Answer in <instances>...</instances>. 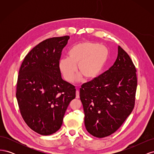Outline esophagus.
<instances>
[{"mask_svg":"<svg viewBox=\"0 0 154 154\" xmlns=\"http://www.w3.org/2000/svg\"><path fill=\"white\" fill-rule=\"evenodd\" d=\"M76 97L77 99L80 98V92H79L78 89H76Z\"/></svg>","mask_w":154,"mask_h":154,"instance_id":"1","label":"esophagus"}]
</instances>
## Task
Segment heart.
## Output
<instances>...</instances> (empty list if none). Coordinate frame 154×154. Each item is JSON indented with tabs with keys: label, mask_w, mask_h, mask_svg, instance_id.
<instances>
[{
	"label": "heart",
	"mask_w": 154,
	"mask_h": 154,
	"mask_svg": "<svg viewBox=\"0 0 154 154\" xmlns=\"http://www.w3.org/2000/svg\"><path fill=\"white\" fill-rule=\"evenodd\" d=\"M69 57H63L59 61V68L64 78L71 82L78 71L81 73L76 80H80L83 76L88 80H94L103 72L109 51L99 44L83 42L74 45L69 49Z\"/></svg>",
	"instance_id": "obj_1"
}]
</instances>
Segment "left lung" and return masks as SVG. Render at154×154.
Segmentation results:
<instances>
[{
    "mask_svg": "<svg viewBox=\"0 0 154 154\" xmlns=\"http://www.w3.org/2000/svg\"><path fill=\"white\" fill-rule=\"evenodd\" d=\"M137 84L136 67L119 45L113 66L80 89L88 132L99 138L115 132L133 110Z\"/></svg>",
    "mask_w": 154,
    "mask_h": 154,
    "instance_id": "8db88e82",
    "label": "left lung"
}]
</instances>
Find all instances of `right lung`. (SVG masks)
<instances>
[{"mask_svg":"<svg viewBox=\"0 0 154 154\" xmlns=\"http://www.w3.org/2000/svg\"><path fill=\"white\" fill-rule=\"evenodd\" d=\"M69 36L53 37L36 45L23 61L16 97L28 127L43 136L60 128L67 106L76 97L75 87L62 78L59 61Z\"/></svg>","mask_w":154,"mask_h":154,"instance_id":"right-lung-1","label":"right lung"}]
</instances>
